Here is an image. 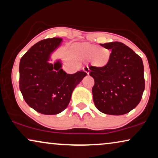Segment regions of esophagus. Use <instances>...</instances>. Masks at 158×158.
<instances>
[{
	"label": "esophagus",
	"mask_w": 158,
	"mask_h": 158,
	"mask_svg": "<svg viewBox=\"0 0 158 158\" xmlns=\"http://www.w3.org/2000/svg\"><path fill=\"white\" fill-rule=\"evenodd\" d=\"M89 68L88 67H84V71L87 74L89 75Z\"/></svg>",
	"instance_id": "34e87169"
}]
</instances>
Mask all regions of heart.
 <instances>
[{
    "label": "heart",
    "mask_w": 158,
    "mask_h": 158,
    "mask_svg": "<svg viewBox=\"0 0 158 158\" xmlns=\"http://www.w3.org/2000/svg\"><path fill=\"white\" fill-rule=\"evenodd\" d=\"M78 55L84 60H90L91 64L96 68H103L109 64L111 52L109 49L98 47L87 42L79 44L77 46Z\"/></svg>",
    "instance_id": "heart-1"
}]
</instances>
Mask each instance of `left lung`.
<instances>
[{"mask_svg": "<svg viewBox=\"0 0 158 158\" xmlns=\"http://www.w3.org/2000/svg\"><path fill=\"white\" fill-rule=\"evenodd\" d=\"M101 45L111 49V58L107 67H89V75L94 79V104L103 114H126L137 106L144 91L143 60L122 42H112Z\"/></svg>", "mask_w": 158, "mask_h": 158, "instance_id": "obj_1", "label": "left lung"}]
</instances>
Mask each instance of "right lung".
Wrapping results in <instances>:
<instances>
[{"instance_id":"right-lung-1","label":"right lung","mask_w":158,"mask_h":158,"mask_svg":"<svg viewBox=\"0 0 158 158\" xmlns=\"http://www.w3.org/2000/svg\"><path fill=\"white\" fill-rule=\"evenodd\" d=\"M62 38L41 40L22 56L19 66V87L25 102L38 113L55 115L63 111L72 94L86 73L67 74L57 60L49 63L51 55L62 43Z\"/></svg>"}]
</instances>
